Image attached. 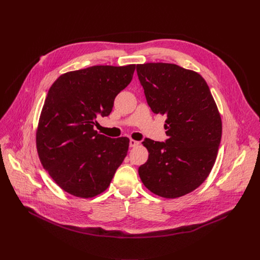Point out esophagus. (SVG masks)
Instances as JSON below:
<instances>
[{
  "mask_svg": "<svg viewBox=\"0 0 260 260\" xmlns=\"http://www.w3.org/2000/svg\"><path fill=\"white\" fill-rule=\"evenodd\" d=\"M139 144H140V142L135 141V140H133V139L129 141V146H131V147H136V146H138Z\"/></svg>",
  "mask_w": 260,
  "mask_h": 260,
  "instance_id": "esophagus-1",
  "label": "esophagus"
}]
</instances>
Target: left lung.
<instances>
[{
	"label": "left lung",
	"instance_id": "left-lung-1",
	"mask_svg": "<svg viewBox=\"0 0 260 260\" xmlns=\"http://www.w3.org/2000/svg\"><path fill=\"white\" fill-rule=\"evenodd\" d=\"M146 100L167 116L166 143L147 139V162L139 168L147 189L166 199L187 194L204 183L215 164L222 135L219 110L199 73L175 63L137 64Z\"/></svg>",
	"mask_w": 260,
	"mask_h": 260
}]
</instances>
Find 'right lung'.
Wrapping results in <instances>:
<instances>
[{
    "instance_id": "add662e5",
    "label": "right lung",
    "mask_w": 260,
    "mask_h": 260,
    "mask_svg": "<svg viewBox=\"0 0 260 260\" xmlns=\"http://www.w3.org/2000/svg\"><path fill=\"white\" fill-rule=\"evenodd\" d=\"M136 64L93 66L60 75L51 85L36 132L43 168L66 192L90 199L104 192L125 158L129 139L93 129L132 81Z\"/></svg>"
}]
</instances>
